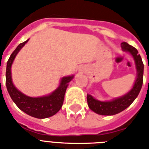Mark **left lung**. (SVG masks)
<instances>
[{"mask_svg": "<svg viewBox=\"0 0 149 149\" xmlns=\"http://www.w3.org/2000/svg\"><path fill=\"white\" fill-rule=\"evenodd\" d=\"M123 51L129 52L134 58L137 70V78L132 90L125 95L110 101H100L90 94H87L89 108L100 115H114L128 107L139 95L143 84L144 64L138 50L127 42L120 44Z\"/></svg>", "mask_w": 149, "mask_h": 149, "instance_id": "8db88e82", "label": "left lung"}]
</instances>
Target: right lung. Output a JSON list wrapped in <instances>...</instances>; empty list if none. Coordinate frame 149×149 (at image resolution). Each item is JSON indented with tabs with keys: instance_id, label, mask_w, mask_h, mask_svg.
<instances>
[{
	"instance_id": "add662e5",
	"label": "right lung",
	"mask_w": 149,
	"mask_h": 149,
	"mask_svg": "<svg viewBox=\"0 0 149 149\" xmlns=\"http://www.w3.org/2000/svg\"><path fill=\"white\" fill-rule=\"evenodd\" d=\"M28 41L29 40L25 41L17 45V47L10 55V58L7 63V69H6L7 90L10 94V97L13 101L15 102V104L17 105V107L22 111H24L25 113L39 119L49 118L51 116L56 114L63 106L65 91L69 85V83L73 78V76L63 77L58 88L49 95L40 97H31L22 93L13 84L10 68L15 56H17L18 52L25 45V43Z\"/></svg>"
}]
</instances>
